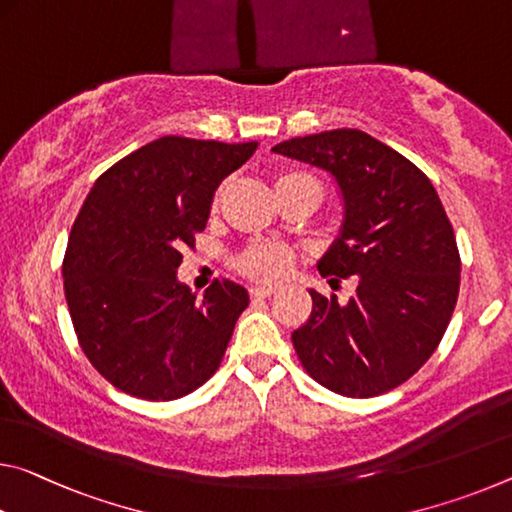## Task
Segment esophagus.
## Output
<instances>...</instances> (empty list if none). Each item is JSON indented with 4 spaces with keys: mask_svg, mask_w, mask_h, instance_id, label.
I'll use <instances>...</instances> for the list:
<instances>
[{
    "mask_svg": "<svg viewBox=\"0 0 512 512\" xmlns=\"http://www.w3.org/2000/svg\"><path fill=\"white\" fill-rule=\"evenodd\" d=\"M275 294L273 287H264V285H257V287H250V298L257 300V298H269Z\"/></svg>",
    "mask_w": 512,
    "mask_h": 512,
    "instance_id": "1",
    "label": "esophagus"
}]
</instances>
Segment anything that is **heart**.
<instances>
[{
	"label": "heart",
	"instance_id": "1",
	"mask_svg": "<svg viewBox=\"0 0 512 512\" xmlns=\"http://www.w3.org/2000/svg\"><path fill=\"white\" fill-rule=\"evenodd\" d=\"M275 191L278 193H287L291 189H298V186H307L319 193L321 198V184L316 177L310 173H300V170H280L275 175ZM218 205V193L214 198V207ZM296 255L291 253L287 246H278V243H259V246H250L243 250V253L234 259V269H237L241 275L253 280H262V282H275L291 271L294 266Z\"/></svg>",
	"mask_w": 512,
	"mask_h": 512
}]
</instances>
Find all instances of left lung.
<instances>
[{
	"label": "left lung",
	"instance_id": "8db88e82",
	"mask_svg": "<svg viewBox=\"0 0 512 512\" xmlns=\"http://www.w3.org/2000/svg\"><path fill=\"white\" fill-rule=\"evenodd\" d=\"M273 150L335 175L346 221L319 273L330 285L358 282L344 305L310 291V319L291 335L300 364L351 399L403 385L440 346L458 300L460 253L440 196L410 159L360 129Z\"/></svg>",
	"mask_w": 512,
	"mask_h": 512
}]
</instances>
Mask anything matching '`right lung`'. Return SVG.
Returning <instances> with one entry per match:
<instances>
[{
  "mask_svg": "<svg viewBox=\"0 0 512 512\" xmlns=\"http://www.w3.org/2000/svg\"><path fill=\"white\" fill-rule=\"evenodd\" d=\"M257 143L161 136L97 177L72 223L63 289L77 342L100 376L143 401H173L221 367L248 291L175 278L216 186Z\"/></svg>",
  "mask_w": 512,
  "mask_h": 512,
  "instance_id": "add662e5",
  "label": "right lung"
}]
</instances>
